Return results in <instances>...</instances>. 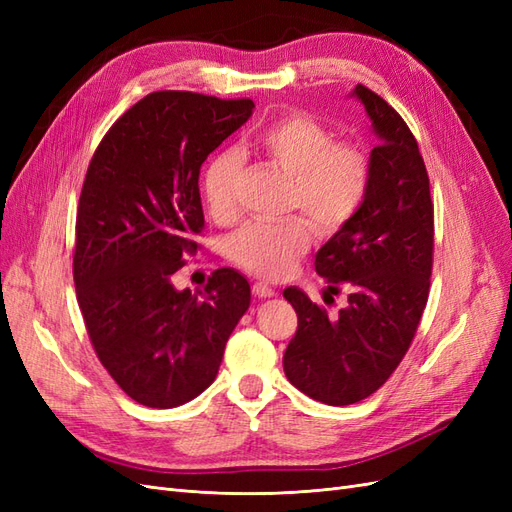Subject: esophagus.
<instances>
[{"instance_id": "esophagus-1", "label": "esophagus", "mask_w": 512, "mask_h": 512, "mask_svg": "<svg viewBox=\"0 0 512 512\" xmlns=\"http://www.w3.org/2000/svg\"><path fill=\"white\" fill-rule=\"evenodd\" d=\"M252 292H254V297H258V299H271V297H275V290L269 286V284H265V282H256L254 286H252Z\"/></svg>"}]
</instances>
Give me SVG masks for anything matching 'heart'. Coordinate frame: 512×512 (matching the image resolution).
Masks as SVG:
<instances>
[{"instance_id": "1", "label": "heart", "mask_w": 512, "mask_h": 512, "mask_svg": "<svg viewBox=\"0 0 512 512\" xmlns=\"http://www.w3.org/2000/svg\"><path fill=\"white\" fill-rule=\"evenodd\" d=\"M254 145L290 177L288 211H303L322 235L346 226L359 211L369 183L365 153L350 143H333V134L314 117L292 113L275 119L256 134ZM243 164L237 149H226L207 164L203 196L215 220L235 218ZM309 243L307 222L288 218L280 224H245L228 239L226 252L235 265L254 275L284 277Z\"/></svg>"}]
</instances>
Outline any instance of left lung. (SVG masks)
<instances>
[{"instance_id": "8db88e82", "label": "left lung", "mask_w": 512, "mask_h": 512, "mask_svg": "<svg viewBox=\"0 0 512 512\" xmlns=\"http://www.w3.org/2000/svg\"><path fill=\"white\" fill-rule=\"evenodd\" d=\"M356 98L378 136L359 211L316 254L329 288L348 290L337 318L290 286L286 301L299 329L284 352V374L327 406H350L376 393L408 352L427 305L433 256L429 177L406 121L374 91Z\"/></svg>"}]
</instances>
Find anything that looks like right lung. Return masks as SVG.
Listing matches in <instances>:
<instances>
[{"label": "right lung", "mask_w": 512, "mask_h": 512, "mask_svg": "<svg viewBox=\"0 0 512 512\" xmlns=\"http://www.w3.org/2000/svg\"><path fill=\"white\" fill-rule=\"evenodd\" d=\"M252 113V100L153 91L113 123L87 168L76 299L100 363L147 408L203 393L250 307V284L235 269H218L196 294L177 290L173 275L205 226L200 166Z\"/></svg>", "instance_id": "right-lung-1"}]
</instances>
